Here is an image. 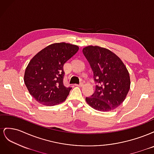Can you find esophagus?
Here are the masks:
<instances>
[{
	"label": "esophagus",
	"mask_w": 154,
	"mask_h": 154,
	"mask_svg": "<svg viewBox=\"0 0 154 154\" xmlns=\"http://www.w3.org/2000/svg\"><path fill=\"white\" fill-rule=\"evenodd\" d=\"M75 85H76V86H79V87H82V86H83V82H81L80 84H76Z\"/></svg>",
	"instance_id": "34e87169"
}]
</instances>
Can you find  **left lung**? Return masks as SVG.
<instances>
[{
  "instance_id": "left-lung-1",
  "label": "left lung",
  "mask_w": 154,
  "mask_h": 154,
  "mask_svg": "<svg viewBox=\"0 0 154 154\" xmlns=\"http://www.w3.org/2000/svg\"><path fill=\"white\" fill-rule=\"evenodd\" d=\"M83 53L89 63L96 83L95 91L86 97L87 103L96 110H113L122 103L130 86V76L121 59L110 50L87 46Z\"/></svg>"
}]
</instances>
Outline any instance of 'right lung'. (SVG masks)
<instances>
[{
  "label": "right lung",
  "mask_w": 154,
  "mask_h": 154,
  "mask_svg": "<svg viewBox=\"0 0 154 154\" xmlns=\"http://www.w3.org/2000/svg\"><path fill=\"white\" fill-rule=\"evenodd\" d=\"M78 49L75 45L55 43L41 50L31 60L25 71L24 83L37 101L53 106L66 100L72 88L63 85V65Z\"/></svg>",
  "instance_id": "add662e5"
}]
</instances>
